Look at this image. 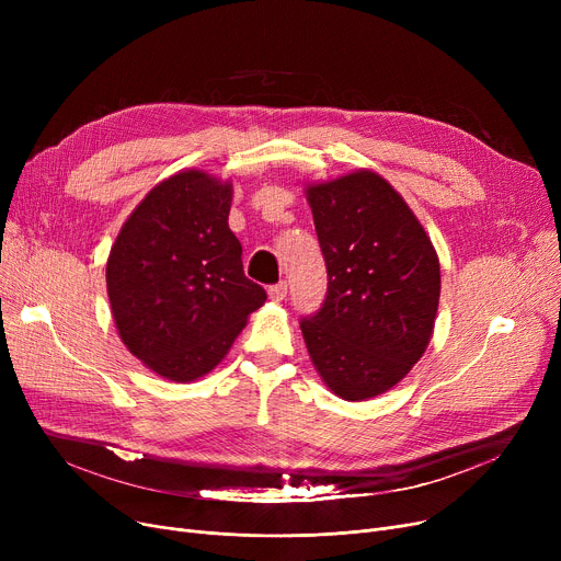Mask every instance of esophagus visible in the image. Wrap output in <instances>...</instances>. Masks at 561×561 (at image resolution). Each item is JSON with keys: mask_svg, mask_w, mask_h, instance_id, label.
<instances>
[{"mask_svg": "<svg viewBox=\"0 0 561 561\" xmlns=\"http://www.w3.org/2000/svg\"><path fill=\"white\" fill-rule=\"evenodd\" d=\"M286 293H288V284H286V282L273 284V286L268 288V296H271L273 302H282V300L286 298Z\"/></svg>", "mask_w": 561, "mask_h": 561, "instance_id": "esophagus-1", "label": "esophagus"}]
</instances>
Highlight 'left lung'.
I'll list each match as a JSON object with an SVG mask.
<instances>
[{
	"instance_id": "1",
	"label": "left lung",
	"mask_w": 561,
	"mask_h": 561,
	"mask_svg": "<svg viewBox=\"0 0 561 561\" xmlns=\"http://www.w3.org/2000/svg\"><path fill=\"white\" fill-rule=\"evenodd\" d=\"M328 298L300 320L309 357L339 398L387 393L432 339L438 256L402 195L370 170L307 186Z\"/></svg>"
}]
</instances>
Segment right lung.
Returning a JSON list of instances; mask_svg holds the SVG:
<instances>
[{
	"mask_svg": "<svg viewBox=\"0 0 561 561\" xmlns=\"http://www.w3.org/2000/svg\"><path fill=\"white\" fill-rule=\"evenodd\" d=\"M231 182L182 170L147 193L111 248L106 290L123 343L172 381L214 370L265 302L227 225Z\"/></svg>",
	"mask_w": 561,
	"mask_h": 561,
	"instance_id": "1",
	"label": "right lung"
}]
</instances>
